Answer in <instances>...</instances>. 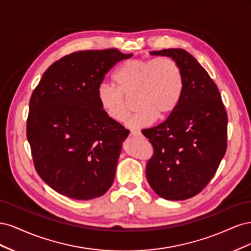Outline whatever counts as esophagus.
I'll return each instance as SVG.
<instances>
[{
  "label": "esophagus",
  "mask_w": 251,
  "mask_h": 251,
  "mask_svg": "<svg viewBox=\"0 0 251 251\" xmlns=\"http://www.w3.org/2000/svg\"><path fill=\"white\" fill-rule=\"evenodd\" d=\"M130 135L132 137H139V136H141V133L139 131H131Z\"/></svg>",
  "instance_id": "esophagus-1"
}]
</instances>
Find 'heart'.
Returning a JSON list of instances; mask_svg holds the SVG:
<instances>
[{"label":"heart","mask_w":251,"mask_h":251,"mask_svg":"<svg viewBox=\"0 0 251 251\" xmlns=\"http://www.w3.org/2000/svg\"><path fill=\"white\" fill-rule=\"evenodd\" d=\"M118 87L101 83L97 100L103 113L115 123H125L136 97L139 111L127 126L142 128L158 118L163 119L176 110L184 89L181 68L170 57L134 58L121 65L114 75Z\"/></svg>","instance_id":"b5f03b06"}]
</instances>
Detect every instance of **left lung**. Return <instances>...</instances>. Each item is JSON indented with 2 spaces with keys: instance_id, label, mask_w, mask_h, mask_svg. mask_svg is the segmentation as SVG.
Returning a JSON list of instances; mask_svg holds the SVG:
<instances>
[{
  "instance_id": "obj_1",
  "label": "left lung",
  "mask_w": 251,
  "mask_h": 251,
  "mask_svg": "<svg viewBox=\"0 0 251 251\" xmlns=\"http://www.w3.org/2000/svg\"><path fill=\"white\" fill-rule=\"evenodd\" d=\"M151 55L180 66L184 89L178 107L164 123L142 131L154 148L147 179L166 200H186L208 184L227 149V113L206 70L184 49H163Z\"/></svg>"
}]
</instances>
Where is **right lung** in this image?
I'll return each instance as SVG.
<instances>
[{"label":"right lung","instance_id":"right-lung-1","mask_svg":"<svg viewBox=\"0 0 251 251\" xmlns=\"http://www.w3.org/2000/svg\"><path fill=\"white\" fill-rule=\"evenodd\" d=\"M132 55L73 52L53 63L34 89L27 139L37 174L58 194L91 200L111 187L130 131L103 113L97 90L114 65Z\"/></svg>","mask_w":251,"mask_h":251}]
</instances>
